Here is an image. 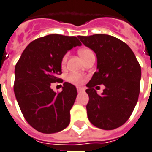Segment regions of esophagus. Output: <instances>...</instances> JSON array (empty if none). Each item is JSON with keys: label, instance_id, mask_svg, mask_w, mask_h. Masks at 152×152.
<instances>
[{"label": "esophagus", "instance_id": "obj_1", "mask_svg": "<svg viewBox=\"0 0 152 152\" xmlns=\"http://www.w3.org/2000/svg\"><path fill=\"white\" fill-rule=\"evenodd\" d=\"M77 92L79 93V92H82V91H83V88H81V87H77Z\"/></svg>", "mask_w": 152, "mask_h": 152}]
</instances>
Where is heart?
Segmentation results:
<instances>
[{"mask_svg":"<svg viewBox=\"0 0 152 152\" xmlns=\"http://www.w3.org/2000/svg\"><path fill=\"white\" fill-rule=\"evenodd\" d=\"M90 53H92V51L91 49H88V48H83V49H81L79 51V55L83 59L84 56H87V54H89ZM66 60H67V55L63 56L62 60H61V65H65V62H66ZM68 80L75 85H80L83 83V77L79 74H71L68 77Z\"/></svg>","mask_w":152,"mask_h":152,"instance_id":"obj_1","label":"heart"}]
</instances>
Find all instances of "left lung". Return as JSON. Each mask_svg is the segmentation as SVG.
I'll return each instance as SVG.
<instances>
[{
    "mask_svg": "<svg viewBox=\"0 0 152 152\" xmlns=\"http://www.w3.org/2000/svg\"><path fill=\"white\" fill-rule=\"evenodd\" d=\"M96 54L97 71L87 84L88 119L99 129L110 130L122 126L132 114L140 91L141 67L131 48L111 35L77 36ZM105 88L98 95L94 87Z\"/></svg>",
    "mask_w": 152,
    "mask_h": 152,
    "instance_id": "left-lung-1",
    "label": "left lung"
}]
</instances>
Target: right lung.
Segmentation results:
<instances>
[{"label":"right lung","instance_id":"add662e5","mask_svg":"<svg viewBox=\"0 0 152 152\" xmlns=\"http://www.w3.org/2000/svg\"><path fill=\"white\" fill-rule=\"evenodd\" d=\"M82 45L75 36L53 34L36 39L25 48L15 65L14 91L23 117L39 132L65 129L77 92L69 83L56 93L51 83L59 82L61 60L69 50Z\"/></svg>","mask_w":152,"mask_h":152}]
</instances>
